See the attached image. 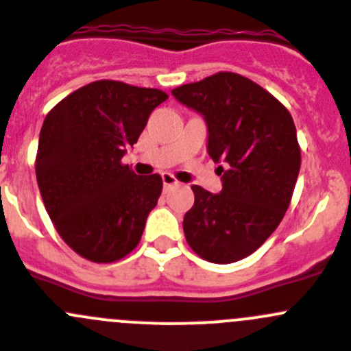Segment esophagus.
<instances>
[{
	"label": "esophagus",
	"instance_id": "esophagus-1",
	"mask_svg": "<svg viewBox=\"0 0 351 351\" xmlns=\"http://www.w3.org/2000/svg\"><path fill=\"white\" fill-rule=\"evenodd\" d=\"M162 179H163V188H165V189L172 188V186H176V184H179V181L173 178L172 173H162Z\"/></svg>",
	"mask_w": 351,
	"mask_h": 351
}]
</instances>
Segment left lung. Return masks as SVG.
<instances>
[{
	"instance_id": "left-lung-1",
	"label": "left lung",
	"mask_w": 351,
	"mask_h": 351,
	"mask_svg": "<svg viewBox=\"0 0 351 351\" xmlns=\"http://www.w3.org/2000/svg\"><path fill=\"white\" fill-rule=\"evenodd\" d=\"M208 125V155L222 173V191L191 186L195 205L184 215L193 252L212 263L246 258L281 223L302 165L291 113L252 79L234 72L172 89Z\"/></svg>"
}]
</instances>
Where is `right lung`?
Listing matches in <instances>:
<instances>
[{"label": "right lung", "instance_id": "obj_1", "mask_svg": "<svg viewBox=\"0 0 351 351\" xmlns=\"http://www.w3.org/2000/svg\"><path fill=\"white\" fill-rule=\"evenodd\" d=\"M169 95L101 79L56 103L39 132L36 179L60 238L95 263L123 258L141 241L162 195L158 173L122 163L148 117Z\"/></svg>", "mask_w": 351, "mask_h": 351}]
</instances>
